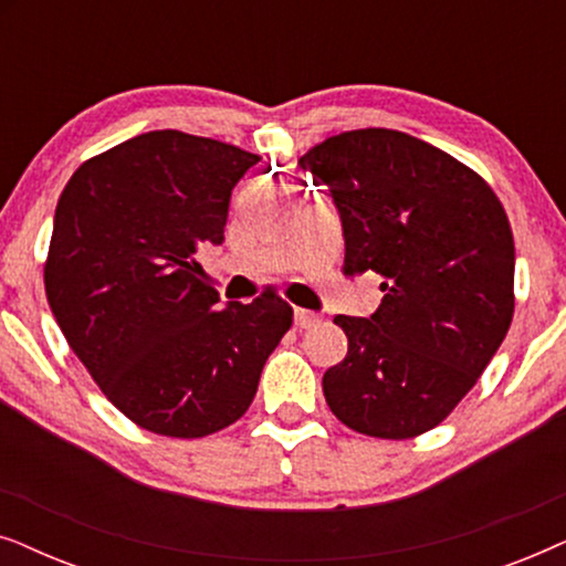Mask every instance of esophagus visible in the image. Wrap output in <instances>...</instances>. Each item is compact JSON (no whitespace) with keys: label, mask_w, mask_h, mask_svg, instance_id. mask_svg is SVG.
Returning <instances> with one entry per match:
<instances>
[{"label":"esophagus","mask_w":566,"mask_h":566,"mask_svg":"<svg viewBox=\"0 0 566 566\" xmlns=\"http://www.w3.org/2000/svg\"><path fill=\"white\" fill-rule=\"evenodd\" d=\"M293 322H296L298 329H312L322 322V316L314 314V312H306V308H296V314H293Z\"/></svg>","instance_id":"34e87169"}]
</instances>
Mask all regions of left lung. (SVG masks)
I'll return each mask as SVG.
<instances>
[{
	"label": "left lung",
	"mask_w": 566,
	"mask_h": 566,
	"mask_svg": "<svg viewBox=\"0 0 566 566\" xmlns=\"http://www.w3.org/2000/svg\"><path fill=\"white\" fill-rule=\"evenodd\" d=\"M298 165L335 198L345 275L384 277L368 319L335 316L347 355L324 374V399L363 436H422L471 391L513 322L505 208L463 161L391 128L329 136Z\"/></svg>",
	"instance_id": "8db88e82"
}]
</instances>
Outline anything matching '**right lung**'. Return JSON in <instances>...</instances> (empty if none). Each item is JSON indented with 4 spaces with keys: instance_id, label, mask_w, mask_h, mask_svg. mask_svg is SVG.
<instances>
[{
    "instance_id": "add662e5",
    "label": "right lung",
    "mask_w": 566,
    "mask_h": 566,
    "mask_svg": "<svg viewBox=\"0 0 566 566\" xmlns=\"http://www.w3.org/2000/svg\"><path fill=\"white\" fill-rule=\"evenodd\" d=\"M258 154L149 130L80 165L61 192L43 281L66 343L138 428L206 438L258 394L293 308L219 306L196 252L221 244L229 198Z\"/></svg>"
}]
</instances>
